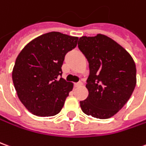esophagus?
Returning <instances> with one entry per match:
<instances>
[{
  "mask_svg": "<svg viewBox=\"0 0 146 146\" xmlns=\"http://www.w3.org/2000/svg\"><path fill=\"white\" fill-rule=\"evenodd\" d=\"M80 85H82V82H80V81L77 82V83L74 84V86H75V87H79V86H80Z\"/></svg>",
  "mask_w": 146,
  "mask_h": 146,
  "instance_id": "1",
  "label": "esophagus"
}]
</instances>
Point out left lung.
Here are the masks:
<instances>
[{
    "mask_svg": "<svg viewBox=\"0 0 146 146\" xmlns=\"http://www.w3.org/2000/svg\"><path fill=\"white\" fill-rule=\"evenodd\" d=\"M78 48L89 66L88 96L80 102L84 114L96 119L111 118L121 110L136 86V66L132 57L111 38L101 34L82 36Z\"/></svg>",
    "mask_w": 146,
    "mask_h": 146,
    "instance_id": "obj_1",
    "label": "left lung"
}]
</instances>
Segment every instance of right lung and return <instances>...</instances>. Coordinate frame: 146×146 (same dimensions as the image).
<instances>
[{
  "label": "right lung",
  "mask_w": 146,
  "mask_h": 146,
  "mask_svg": "<svg viewBox=\"0 0 146 146\" xmlns=\"http://www.w3.org/2000/svg\"><path fill=\"white\" fill-rule=\"evenodd\" d=\"M78 38L57 31L31 41L16 58L13 81L17 96L33 115L58 114L73 87L62 77L66 54L76 46Z\"/></svg>",
  "instance_id": "obj_1"
}]
</instances>
